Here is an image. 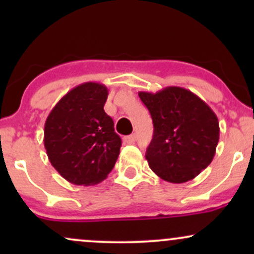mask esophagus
Returning <instances> with one entry per match:
<instances>
[{"mask_svg": "<svg viewBox=\"0 0 254 254\" xmlns=\"http://www.w3.org/2000/svg\"><path fill=\"white\" fill-rule=\"evenodd\" d=\"M135 141H136V135H130V136H125L124 137V142L127 144L135 143Z\"/></svg>", "mask_w": 254, "mask_h": 254, "instance_id": "1", "label": "esophagus"}]
</instances>
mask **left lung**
<instances>
[{
    "mask_svg": "<svg viewBox=\"0 0 254 254\" xmlns=\"http://www.w3.org/2000/svg\"><path fill=\"white\" fill-rule=\"evenodd\" d=\"M149 110L154 135L145 159L166 182L182 184L211 164L220 139L218 119L191 90L166 87L156 93L139 92Z\"/></svg>",
    "mask_w": 254,
    "mask_h": 254,
    "instance_id": "8db88e82",
    "label": "left lung"
}]
</instances>
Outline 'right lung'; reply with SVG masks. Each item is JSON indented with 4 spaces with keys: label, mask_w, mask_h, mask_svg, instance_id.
Segmentation results:
<instances>
[{
    "label": "right lung",
    "mask_w": 254,
    "mask_h": 254,
    "mask_svg": "<svg viewBox=\"0 0 254 254\" xmlns=\"http://www.w3.org/2000/svg\"><path fill=\"white\" fill-rule=\"evenodd\" d=\"M109 90L84 82L69 90L51 110L44 145L55 170L74 185H95L112 171L122 139L104 111Z\"/></svg>",
    "instance_id": "1"
}]
</instances>
